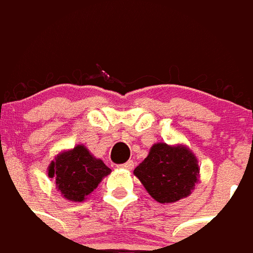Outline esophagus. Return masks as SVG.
Here are the masks:
<instances>
[{
	"label": "esophagus",
	"instance_id": "1",
	"mask_svg": "<svg viewBox=\"0 0 253 253\" xmlns=\"http://www.w3.org/2000/svg\"><path fill=\"white\" fill-rule=\"evenodd\" d=\"M133 166H135L133 161H128V162H125V164L120 165V168H121V169H125V170H132L133 169Z\"/></svg>",
	"mask_w": 253,
	"mask_h": 253
}]
</instances>
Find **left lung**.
<instances>
[{"instance_id": "8db88e82", "label": "left lung", "mask_w": 253, "mask_h": 253, "mask_svg": "<svg viewBox=\"0 0 253 253\" xmlns=\"http://www.w3.org/2000/svg\"><path fill=\"white\" fill-rule=\"evenodd\" d=\"M133 174L154 200L174 203L188 198L200 178V166L185 144L155 143Z\"/></svg>"}]
</instances>
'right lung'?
I'll return each mask as SVG.
<instances>
[{"instance_id": "right-lung-1", "label": "right lung", "mask_w": 253, "mask_h": 253, "mask_svg": "<svg viewBox=\"0 0 253 253\" xmlns=\"http://www.w3.org/2000/svg\"><path fill=\"white\" fill-rule=\"evenodd\" d=\"M110 171L83 144L58 152L47 168V174L54 180L61 196L71 202H84Z\"/></svg>"}]
</instances>
